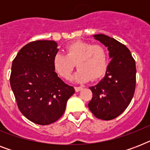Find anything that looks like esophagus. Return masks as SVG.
Listing matches in <instances>:
<instances>
[{
  "mask_svg": "<svg viewBox=\"0 0 150 150\" xmlns=\"http://www.w3.org/2000/svg\"><path fill=\"white\" fill-rule=\"evenodd\" d=\"M75 92H79V91H81V90H82V87H78V86H75Z\"/></svg>",
  "mask_w": 150,
  "mask_h": 150,
  "instance_id": "1",
  "label": "esophagus"
}]
</instances>
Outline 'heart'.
Instances as JSON below:
<instances>
[{"label": "heart", "mask_w": 150, "mask_h": 150, "mask_svg": "<svg viewBox=\"0 0 150 150\" xmlns=\"http://www.w3.org/2000/svg\"><path fill=\"white\" fill-rule=\"evenodd\" d=\"M65 51L66 55L58 53L53 59L54 69L64 79H70L75 64L79 71L74 79L79 82L99 79L107 71L108 55L102 45L78 40L66 46Z\"/></svg>", "instance_id": "1"}]
</instances>
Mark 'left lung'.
Instances as JSON below:
<instances>
[{
	"label": "left lung",
	"instance_id": "1",
	"mask_svg": "<svg viewBox=\"0 0 150 150\" xmlns=\"http://www.w3.org/2000/svg\"><path fill=\"white\" fill-rule=\"evenodd\" d=\"M107 47L111 61L105 76L98 84L89 87L93 98L89 109L94 116L109 121L128 107L134 96L136 80L135 61L126 46L104 34L93 36Z\"/></svg>",
	"mask_w": 150,
	"mask_h": 150
}]
</instances>
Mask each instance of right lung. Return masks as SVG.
Masks as SVG:
<instances>
[{"label": "right lung", "mask_w": 150, "mask_h": 150, "mask_svg": "<svg viewBox=\"0 0 150 150\" xmlns=\"http://www.w3.org/2000/svg\"><path fill=\"white\" fill-rule=\"evenodd\" d=\"M54 40L33 41L18 51L11 65L10 84L18 107L29 121L47 125L57 121L75 93L54 71Z\"/></svg>", "instance_id": "obj_1"}]
</instances>
